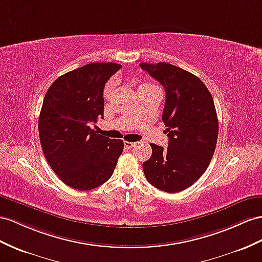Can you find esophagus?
Segmentation results:
<instances>
[{"instance_id":"34e87169","label":"esophagus","mask_w":262,"mask_h":262,"mask_svg":"<svg viewBox=\"0 0 262 262\" xmlns=\"http://www.w3.org/2000/svg\"><path fill=\"white\" fill-rule=\"evenodd\" d=\"M124 145H125V147L127 149H130V148H133V147H135L136 146V143H132V142H125L124 143Z\"/></svg>"}]
</instances>
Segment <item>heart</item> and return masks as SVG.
I'll return each instance as SVG.
<instances>
[{
	"label": "heart",
	"instance_id": "1",
	"mask_svg": "<svg viewBox=\"0 0 262 262\" xmlns=\"http://www.w3.org/2000/svg\"><path fill=\"white\" fill-rule=\"evenodd\" d=\"M110 87H111V85H108V86H107V87H106V91H105V92H106V93H107V92H108V91H110Z\"/></svg>",
	"mask_w": 262,
	"mask_h": 262
}]
</instances>
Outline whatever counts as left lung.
Returning a JSON list of instances; mask_svg holds the SVG:
<instances>
[{"instance_id": "1", "label": "left lung", "mask_w": 262, "mask_h": 262, "mask_svg": "<svg viewBox=\"0 0 262 262\" xmlns=\"http://www.w3.org/2000/svg\"><path fill=\"white\" fill-rule=\"evenodd\" d=\"M165 87L163 122L168 147L150 144L143 164L146 179L166 192H179L200 178L209 166L218 139V118L210 92L199 77L165 62L140 63Z\"/></svg>"}]
</instances>
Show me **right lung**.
I'll list each match as a JSON object with an SVG mask.
<instances>
[{"label":"right lung","instance_id":"add662e5","mask_svg":"<svg viewBox=\"0 0 262 262\" xmlns=\"http://www.w3.org/2000/svg\"><path fill=\"white\" fill-rule=\"evenodd\" d=\"M120 67L111 62L84 65L59 76L45 94L39 142L52 169L74 189L103 185L123 152L122 139L99 135L90 127L104 118V87Z\"/></svg>","mask_w":262,"mask_h":262}]
</instances>
